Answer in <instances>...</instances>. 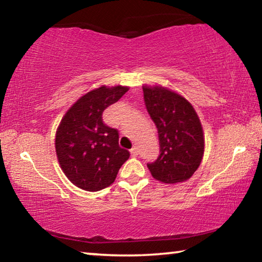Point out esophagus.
<instances>
[{"mask_svg":"<svg viewBox=\"0 0 262 262\" xmlns=\"http://www.w3.org/2000/svg\"><path fill=\"white\" fill-rule=\"evenodd\" d=\"M130 155L133 157H136L137 155H139V149H137L136 147H134V148H132L130 149Z\"/></svg>","mask_w":262,"mask_h":262,"instance_id":"esophagus-1","label":"esophagus"}]
</instances>
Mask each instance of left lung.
<instances>
[{
    "label": "left lung",
    "instance_id": "8db88e82",
    "mask_svg": "<svg viewBox=\"0 0 262 262\" xmlns=\"http://www.w3.org/2000/svg\"><path fill=\"white\" fill-rule=\"evenodd\" d=\"M143 98L158 130L159 156L148 163L155 179L177 184L200 166L205 136L196 112L184 97L162 86H143Z\"/></svg>",
    "mask_w": 262,
    "mask_h": 262
}]
</instances>
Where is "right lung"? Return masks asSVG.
Segmentation results:
<instances>
[{
  "label": "right lung",
  "instance_id": "add662e5",
  "mask_svg": "<svg viewBox=\"0 0 262 262\" xmlns=\"http://www.w3.org/2000/svg\"><path fill=\"white\" fill-rule=\"evenodd\" d=\"M127 86H100L81 97L56 130L57 161L72 183L97 192L114 183L129 152L119 147V133L106 126L103 112L121 98Z\"/></svg>",
  "mask_w": 262,
  "mask_h": 262
}]
</instances>
